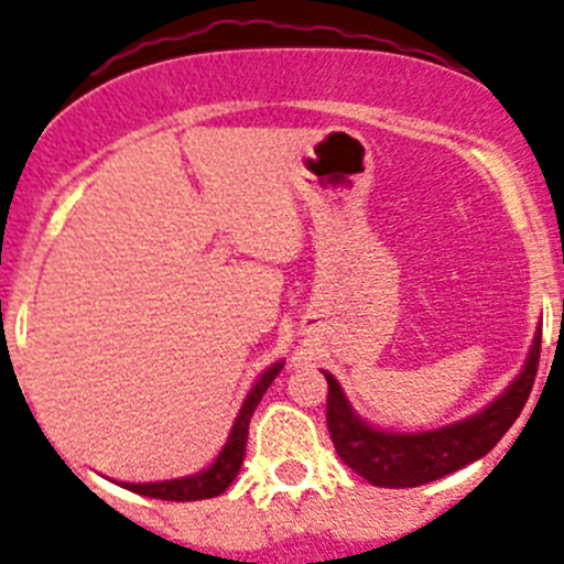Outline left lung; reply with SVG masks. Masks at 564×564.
<instances>
[{
    "label": "left lung",
    "mask_w": 564,
    "mask_h": 564,
    "mask_svg": "<svg viewBox=\"0 0 564 564\" xmlns=\"http://www.w3.org/2000/svg\"><path fill=\"white\" fill-rule=\"evenodd\" d=\"M538 361H541V330L532 341L524 371L495 404L454 426L417 434L380 432L367 426L347 404L339 382L325 375L328 380L325 421L336 454L369 484L388 486V489H410L456 473L475 458L489 454L502 434L513 426L535 386Z\"/></svg>",
    "instance_id": "obj_1"
}]
</instances>
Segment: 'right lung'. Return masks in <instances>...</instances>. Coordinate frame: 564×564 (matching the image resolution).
Segmentation results:
<instances>
[{
  "label": "right lung",
  "mask_w": 564,
  "mask_h": 564,
  "mask_svg": "<svg viewBox=\"0 0 564 564\" xmlns=\"http://www.w3.org/2000/svg\"><path fill=\"white\" fill-rule=\"evenodd\" d=\"M282 364H274L249 391L247 402L236 417L234 429H230V437L225 443L223 454L217 456V462L212 464L203 473L189 475V478H176V480H162V484H121L124 489L135 491V495L143 497H156V499H167V502H189V499H208L217 497L228 489L230 484L239 475L241 462H243V451H247V434H249V417H252L254 408L263 399V393L269 391V386L274 382V377L280 375Z\"/></svg>",
  "instance_id": "obj_1"
}]
</instances>
